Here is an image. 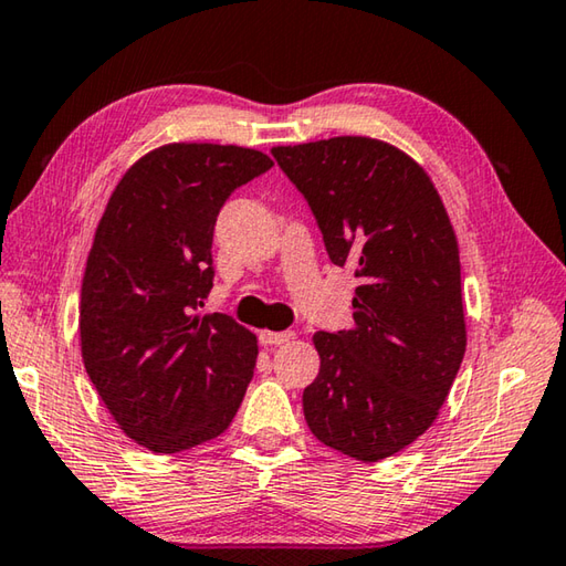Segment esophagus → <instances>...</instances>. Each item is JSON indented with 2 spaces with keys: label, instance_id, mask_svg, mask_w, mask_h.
<instances>
[{
  "label": "esophagus",
  "instance_id": "esophagus-1",
  "mask_svg": "<svg viewBox=\"0 0 566 566\" xmlns=\"http://www.w3.org/2000/svg\"><path fill=\"white\" fill-rule=\"evenodd\" d=\"M295 340L293 331H261V343L271 345V348H277V345H289Z\"/></svg>",
  "mask_w": 566,
  "mask_h": 566
}]
</instances>
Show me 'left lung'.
<instances>
[{
	"label": "left lung",
	"mask_w": 566,
	"mask_h": 566,
	"mask_svg": "<svg viewBox=\"0 0 566 566\" xmlns=\"http://www.w3.org/2000/svg\"><path fill=\"white\" fill-rule=\"evenodd\" d=\"M305 196L331 261L355 268L350 331L315 333L303 412L323 444L390 458L438 418L464 358L460 248L424 168L378 138L271 148Z\"/></svg>",
	"instance_id": "left-lung-1"
}]
</instances>
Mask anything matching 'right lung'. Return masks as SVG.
Returning a JSON list of instances; mask_svg holds the SVG:
<instances>
[{
  "instance_id": "add662e5",
  "label": "right lung",
  "mask_w": 566,
  "mask_h": 566,
  "mask_svg": "<svg viewBox=\"0 0 566 566\" xmlns=\"http://www.w3.org/2000/svg\"><path fill=\"white\" fill-rule=\"evenodd\" d=\"M273 166L255 148L166 144L116 184L86 258L84 368L118 428L174 454L218 438L253 378L258 340L231 315H196L213 289L226 198Z\"/></svg>"
}]
</instances>
